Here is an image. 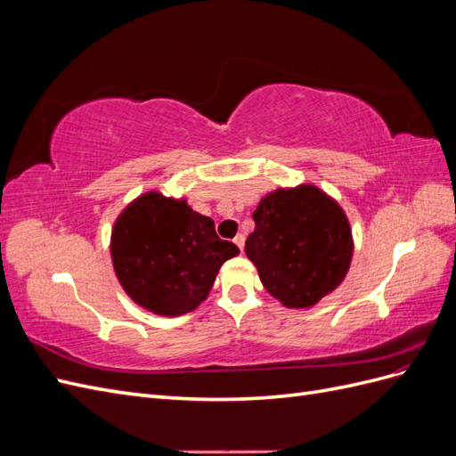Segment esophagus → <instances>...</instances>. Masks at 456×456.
<instances>
[{
    "instance_id": "1",
    "label": "esophagus",
    "mask_w": 456,
    "mask_h": 456,
    "mask_svg": "<svg viewBox=\"0 0 456 456\" xmlns=\"http://www.w3.org/2000/svg\"><path fill=\"white\" fill-rule=\"evenodd\" d=\"M233 243L240 247V251H243V245H245V236H243V233H238V236L233 238Z\"/></svg>"
}]
</instances>
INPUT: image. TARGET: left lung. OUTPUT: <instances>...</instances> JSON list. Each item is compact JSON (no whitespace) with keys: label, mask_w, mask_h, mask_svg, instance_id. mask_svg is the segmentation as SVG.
<instances>
[{"label":"left lung","mask_w":456,"mask_h":456,"mask_svg":"<svg viewBox=\"0 0 456 456\" xmlns=\"http://www.w3.org/2000/svg\"><path fill=\"white\" fill-rule=\"evenodd\" d=\"M245 255L266 291L287 308H312L344 281L354 255L346 213L314 184L260 200Z\"/></svg>","instance_id":"1"}]
</instances>
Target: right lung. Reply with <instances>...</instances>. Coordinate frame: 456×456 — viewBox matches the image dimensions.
<instances>
[{"instance_id":"add662e5","label":"right lung","mask_w":456,"mask_h":456,"mask_svg":"<svg viewBox=\"0 0 456 456\" xmlns=\"http://www.w3.org/2000/svg\"><path fill=\"white\" fill-rule=\"evenodd\" d=\"M110 255L116 278L141 308L176 317L209 297L220 266L240 255L220 240L213 218L150 190L123 209L112 228Z\"/></svg>"}]
</instances>
